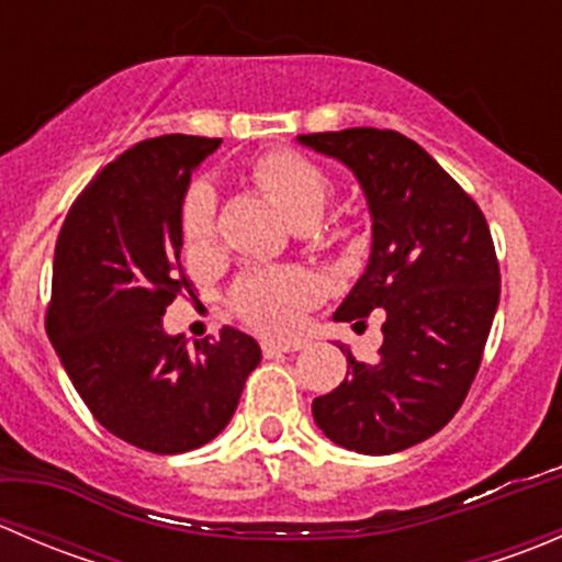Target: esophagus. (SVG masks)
I'll use <instances>...</instances> for the list:
<instances>
[{
  "instance_id": "esophagus-1",
  "label": "esophagus",
  "mask_w": 562,
  "mask_h": 562,
  "mask_svg": "<svg viewBox=\"0 0 562 562\" xmlns=\"http://www.w3.org/2000/svg\"><path fill=\"white\" fill-rule=\"evenodd\" d=\"M302 342H263V356L271 359V356H282V353H293V350H302Z\"/></svg>"
}]
</instances>
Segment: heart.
I'll return each mask as SVG.
<instances>
[{"label":"heart","mask_w":562,"mask_h":562,"mask_svg":"<svg viewBox=\"0 0 562 562\" xmlns=\"http://www.w3.org/2000/svg\"><path fill=\"white\" fill-rule=\"evenodd\" d=\"M252 179L291 223H313L326 212L331 201L328 176L293 155V151H269L252 166ZM181 241L187 252L206 255L217 241V198L203 181L192 184L181 203ZM317 299V282L302 269H266L247 271L234 285L231 302L249 326L266 334H293L302 323L304 310Z\"/></svg>","instance_id":"heart-1"}]
</instances>
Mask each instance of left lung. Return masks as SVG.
Masks as SVG:
<instances>
[{
    "label": "left lung",
    "instance_id": "8db88e82",
    "mask_svg": "<svg viewBox=\"0 0 562 562\" xmlns=\"http://www.w3.org/2000/svg\"><path fill=\"white\" fill-rule=\"evenodd\" d=\"M299 144L348 166L372 214L370 263L334 321L386 310L381 359L364 364L348 350V378L313 402L315 424L359 454L411 449L454 418L479 372L501 302L490 225L479 203L394 130L313 133Z\"/></svg>",
    "mask_w": 562,
    "mask_h": 562
}]
</instances>
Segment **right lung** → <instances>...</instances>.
Instances as JSON below:
<instances>
[{
	"label": "right lung",
	"mask_w": 562,
	"mask_h": 562,
	"mask_svg": "<svg viewBox=\"0 0 562 562\" xmlns=\"http://www.w3.org/2000/svg\"><path fill=\"white\" fill-rule=\"evenodd\" d=\"M220 138L135 144L83 187L56 239L45 331L92 416L151 454L201 449L228 427L260 348L239 328L187 348L162 315L181 271V203Z\"/></svg>",
	"instance_id": "1"
}]
</instances>
